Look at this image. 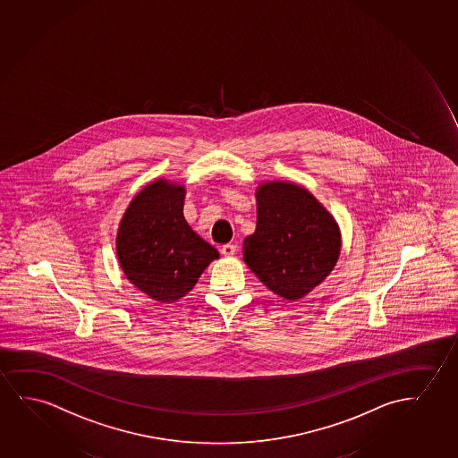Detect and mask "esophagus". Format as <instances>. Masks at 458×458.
<instances>
[{"label": "esophagus", "instance_id": "1", "mask_svg": "<svg viewBox=\"0 0 458 458\" xmlns=\"http://www.w3.org/2000/svg\"><path fill=\"white\" fill-rule=\"evenodd\" d=\"M237 252V246L233 245V243H227V245L221 246V254L225 256V258H231Z\"/></svg>", "mask_w": 458, "mask_h": 458}]
</instances>
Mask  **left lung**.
Masks as SVG:
<instances>
[{
  "instance_id": "obj_1",
  "label": "left lung",
  "mask_w": 458,
  "mask_h": 458,
  "mask_svg": "<svg viewBox=\"0 0 458 458\" xmlns=\"http://www.w3.org/2000/svg\"><path fill=\"white\" fill-rule=\"evenodd\" d=\"M256 233L243 259L262 283L285 300H300L335 268L341 233L335 218L304 188L268 182L258 190Z\"/></svg>"
}]
</instances>
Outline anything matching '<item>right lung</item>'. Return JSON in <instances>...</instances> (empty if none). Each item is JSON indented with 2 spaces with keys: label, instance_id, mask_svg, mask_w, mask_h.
<instances>
[{
  "label": "right lung",
  "instance_id": "right-lung-1",
  "mask_svg": "<svg viewBox=\"0 0 458 458\" xmlns=\"http://www.w3.org/2000/svg\"><path fill=\"white\" fill-rule=\"evenodd\" d=\"M185 188L157 181L136 194L117 233L130 283L161 303L185 297L218 251L183 218Z\"/></svg>",
  "mask_w": 458,
  "mask_h": 458
}]
</instances>
